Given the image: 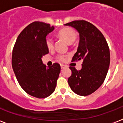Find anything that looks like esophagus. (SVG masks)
<instances>
[{"mask_svg": "<svg viewBox=\"0 0 123 123\" xmlns=\"http://www.w3.org/2000/svg\"><path fill=\"white\" fill-rule=\"evenodd\" d=\"M61 69H64L66 68H67V66L66 65H64V64H61Z\"/></svg>", "mask_w": 123, "mask_h": 123, "instance_id": "1", "label": "esophagus"}]
</instances>
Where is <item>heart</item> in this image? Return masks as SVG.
<instances>
[{
	"label": "heart",
	"mask_w": 123,
	"mask_h": 123,
	"mask_svg": "<svg viewBox=\"0 0 123 123\" xmlns=\"http://www.w3.org/2000/svg\"><path fill=\"white\" fill-rule=\"evenodd\" d=\"M60 37L63 38L65 41H67L68 43L71 44L75 41L77 38V34L75 30H73L71 28H64L62 29L58 33ZM45 43H46V47L49 50H52L54 48V40L52 37H47L45 39ZM68 57V55H64V54H59L57 56V59L59 61L64 62L66 61L67 57Z\"/></svg>",
	"instance_id": "b5f03b06"
}]
</instances>
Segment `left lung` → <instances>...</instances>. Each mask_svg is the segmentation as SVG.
Wrapping results in <instances>:
<instances>
[{"instance_id":"obj_1","label":"left lung","mask_w":123,"mask_h":123,"mask_svg":"<svg viewBox=\"0 0 123 123\" xmlns=\"http://www.w3.org/2000/svg\"><path fill=\"white\" fill-rule=\"evenodd\" d=\"M77 30L80 41L72 61L82 60V69L70 66L68 82L71 90L80 96L89 95L102 85L110 65V50L101 32L89 22L75 20L65 24Z\"/></svg>"}]
</instances>
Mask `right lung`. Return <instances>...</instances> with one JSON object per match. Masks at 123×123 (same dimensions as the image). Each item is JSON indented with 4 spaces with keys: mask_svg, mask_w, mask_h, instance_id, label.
Instances as JSON below:
<instances>
[{
    "mask_svg": "<svg viewBox=\"0 0 123 123\" xmlns=\"http://www.w3.org/2000/svg\"><path fill=\"white\" fill-rule=\"evenodd\" d=\"M55 27L43 22H34L19 34L12 54V67L22 88L29 95L45 98L55 89L61 66L54 63L46 67L41 58L48 54L46 36Z\"/></svg>",
    "mask_w": 123,
    "mask_h": 123,
    "instance_id": "add662e5",
    "label": "right lung"
}]
</instances>
